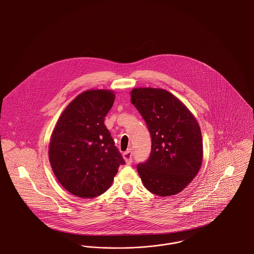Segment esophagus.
<instances>
[{
	"mask_svg": "<svg viewBox=\"0 0 254 254\" xmlns=\"http://www.w3.org/2000/svg\"><path fill=\"white\" fill-rule=\"evenodd\" d=\"M123 156H124V159H125V161H126L127 164L130 165V164L132 163V151H131V149H127V150L123 154Z\"/></svg>",
	"mask_w": 254,
	"mask_h": 254,
	"instance_id": "esophagus-1",
	"label": "esophagus"
}]
</instances>
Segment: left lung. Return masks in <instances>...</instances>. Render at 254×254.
<instances>
[{
	"label": "left lung",
	"instance_id": "left-lung-1",
	"mask_svg": "<svg viewBox=\"0 0 254 254\" xmlns=\"http://www.w3.org/2000/svg\"><path fill=\"white\" fill-rule=\"evenodd\" d=\"M131 103L151 137L149 157L137 165L144 186L158 196L181 192L202 165L203 141L197 120L180 100L165 89L134 88Z\"/></svg>",
	"mask_w": 254,
	"mask_h": 254
}]
</instances>
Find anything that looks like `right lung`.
I'll return each mask as SVG.
<instances>
[{
  "label": "right lung",
  "mask_w": 254,
  "mask_h": 254,
  "mask_svg": "<svg viewBox=\"0 0 254 254\" xmlns=\"http://www.w3.org/2000/svg\"><path fill=\"white\" fill-rule=\"evenodd\" d=\"M114 99L110 90H86L64 109L52 132L51 168L61 185L75 196L104 193L125 164L104 124Z\"/></svg>",
  "instance_id": "right-lung-1"
}]
</instances>
